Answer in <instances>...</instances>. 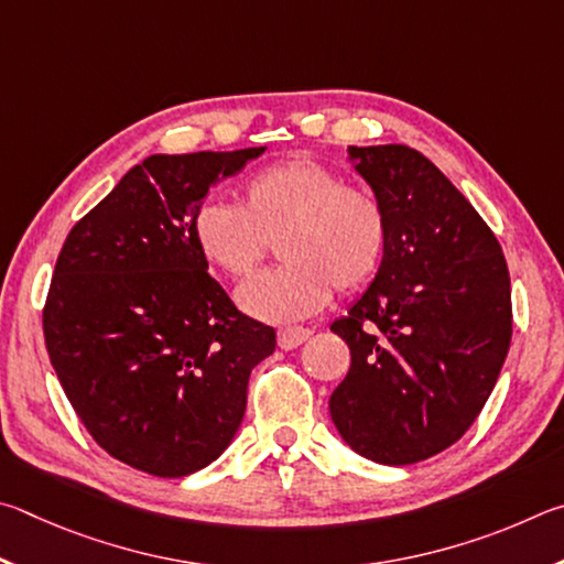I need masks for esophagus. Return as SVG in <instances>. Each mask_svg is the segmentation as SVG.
Returning a JSON list of instances; mask_svg holds the SVG:
<instances>
[{
  "label": "esophagus",
  "instance_id": "esophagus-1",
  "mask_svg": "<svg viewBox=\"0 0 564 564\" xmlns=\"http://www.w3.org/2000/svg\"><path fill=\"white\" fill-rule=\"evenodd\" d=\"M310 337H312V332L304 327H284L276 332V344H280V349L290 351V349H297L300 344H304Z\"/></svg>",
  "mask_w": 564,
  "mask_h": 564
}]
</instances>
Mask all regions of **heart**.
Here are the masks:
<instances>
[{
	"instance_id": "obj_1",
	"label": "heart",
	"mask_w": 564,
	"mask_h": 564,
	"mask_svg": "<svg viewBox=\"0 0 564 564\" xmlns=\"http://www.w3.org/2000/svg\"><path fill=\"white\" fill-rule=\"evenodd\" d=\"M193 240L215 270L242 280L280 240L284 260L237 292L240 307L264 322H297L319 312L332 290L354 292L379 272L389 217L367 187L332 167L294 158L247 177L242 203L207 200L193 215Z\"/></svg>"
}]
</instances>
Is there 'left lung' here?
I'll use <instances>...</instances> for the list:
<instances>
[{
	"instance_id": "1",
	"label": "left lung",
	"mask_w": 564,
	"mask_h": 564,
	"mask_svg": "<svg viewBox=\"0 0 564 564\" xmlns=\"http://www.w3.org/2000/svg\"><path fill=\"white\" fill-rule=\"evenodd\" d=\"M389 217L369 290L332 332L351 367L329 413L351 451L411 466L453 446L486 406L512 337L510 274L466 195L409 145H349Z\"/></svg>"
}]
</instances>
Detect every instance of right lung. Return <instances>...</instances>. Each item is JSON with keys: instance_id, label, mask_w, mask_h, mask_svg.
I'll use <instances>...</instances> for the list:
<instances>
[{"instance_id": "right-lung-1", "label": "right lung", "mask_w": 564, "mask_h": 564, "mask_svg": "<svg viewBox=\"0 0 564 564\" xmlns=\"http://www.w3.org/2000/svg\"><path fill=\"white\" fill-rule=\"evenodd\" d=\"M264 148L155 153L133 165L58 252L44 339L66 399L108 456L158 478L230 446L274 329L207 274L193 215Z\"/></svg>"}]
</instances>
